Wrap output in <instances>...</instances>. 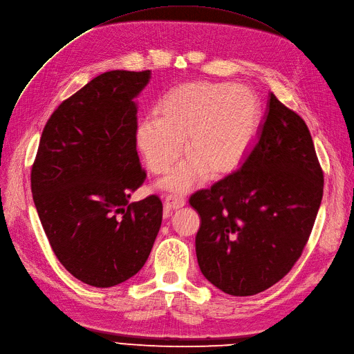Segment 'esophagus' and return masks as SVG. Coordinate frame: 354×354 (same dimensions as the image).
<instances>
[{"label": "esophagus", "mask_w": 354, "mask_h": 354, "mask_svg": "<svg viewBox=\"0 0 354 354\" xmlns=\"http://www.w3.org/2000/svg\"><path fill=\"white\" fill-rule=\"evenodd\" d=\"M187 204L185 198L183 196H178V195H167L165 199V211L166 212H171L174 209H179L183 205Z\"/></svg>", "instance_id": "esophagus-1"}]
</instances>
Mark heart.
<instances>
[{"mask_svg":"<svg viewBox=\"0 0 354 354\" xmlns=\"http://www.w3.org/2000/svg\"><path fill=\"white\" fill-rule=\"evenodd\" d=\"M158 113L137 124L136 145L149 171L160 175L179 159L188 137L192 156L162 182L167 189L187 192L208 171L227 176L244 163L256 142L260 105L248 86L198 81L175 88Z\"/></svg>","mask_w":354,"mask_h":354,"instance_id":"b5f03b06","label":"heart"}]
</instances>
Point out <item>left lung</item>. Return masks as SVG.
Wrapping results in <instances>:
<instances>
[{
  "mask_svg": "<svg viewBox=\"0 0 354 354\" xmlns=\"http://www.w3.org/2000/svg\"><path fill=\"white\" fill-rule=\"evenodd\" d=\"M322 191L324 174L308 127L270 92L248 159L189 198L201 215L195 239L199 269L234 297L256 295L279 282L308 243Z\"/></svg>",
  "mask_w": 354,
  "mask_h": 354,
  "instance_id": "left-lung-1",
  "label": "left lung"
}]
</instances>
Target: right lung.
<instances>
[{
    "label": "right lung",
    "mask_w": 354,
    "mask_h": 354,
    "mask_svg": "<svg viewBox=\"0 0 354 354\" xmlns=\"http://www.w3.org/2000/svg\"><path fill=\"white\" fill-rule=\"evenodd\" d=\"M150 71H110L53 111L32 166V194L50 248L91 286L130 279L162 224L158 195L129 203L146 171L136 149L137 105Z\"/></svg>",
    "instance_id": "right-lung-1"
}]
</instances>
